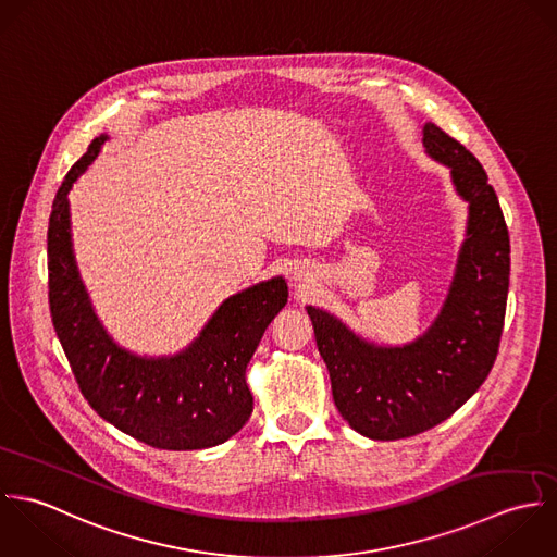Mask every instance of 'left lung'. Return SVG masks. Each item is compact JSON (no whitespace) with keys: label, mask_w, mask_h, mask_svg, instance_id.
Returning <instances> with one entry per match:
<instances>
[{"label":"left lung","mask_w":557,"mask_h":557,"mask_svg":"<svg viewBox=\"0 0 557 557\" xmlns=\"http://www.w3.org/2000/svg\"><path fill=\"white\" fill-rule=\"evenodd\" d=\"M424 146L451 168L456 191L469 202L467 240L435 325L409 346L376 348L308 308L339 416L381 442L424 433L460 409L488 376L504 332L510 236L497 194L480 161L433 122Z\"/></svg>","instance_id":"obj_1"}]
</instances>
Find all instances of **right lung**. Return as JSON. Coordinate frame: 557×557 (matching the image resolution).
I'll return each instance as SVG.
<instances>
[{"label":"right lung","mask_w":557,"mask_h":557,"mask_svg":"<svg viewBox=\"0 0 557 557\" xmlns=\"http://www.w3.org/2000/svg\"><path fill=\"white\" fill-rule=\"evenodd\" d=\"M106 135L60 185L47 230L51 323L88 405L117 431L159 449H202L227 442L251 416L245 368L275 314L286 306L282 277L230 297L202 335L170 359L117 348L92 314L71 249L69 189L95 161Z\"/></svg>","instance_id":"right-lung-1"}]
</instances>
